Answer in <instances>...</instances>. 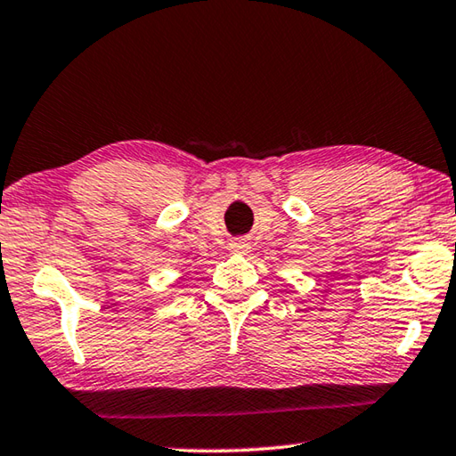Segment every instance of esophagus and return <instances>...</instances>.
<instances>
[{
	"label": "esophagus",
	"instance_id": "1",
	"mask_svg": "<svg viewBox=\"0 0 456 456\" xmlns=\"http://www.w3.org/2000/svg\"><path fill=\"white\" fill-rule=\"evenodd\" d=\"M249 249L251 243L247 239H235V241H231V251L233 253H247Z\"/></svg>",
	"mask_w": 456,
	"mask_h": 456
}]
</instances>
